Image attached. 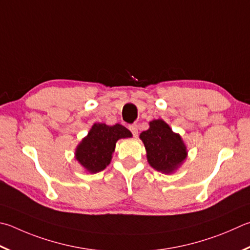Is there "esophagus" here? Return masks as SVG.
Returning <instances> with one entry per match:
<instances>
[{"mask_svg":"<svg viewBox=\"0 0 250 250\" xmlns=\"http://www.w3.org/2000/svg\"><path fill=\"white\" fill-rule=\"evenodd\" d=\"M129 129H130L131 132H132L133 137H134V138H137V137H138V134H139V131H138V125H131L129 126Z\"/></svg>","mask_w":250,"mask_h":250,"instance_id":"34e87169","label":"esophagus"}]
</instances>
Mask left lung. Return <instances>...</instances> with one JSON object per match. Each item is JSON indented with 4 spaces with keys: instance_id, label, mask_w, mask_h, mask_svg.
Returning a JSON list of instances; mask_svg holds the SVG:
<instances>
[{
    "instance_id": "8db88e82",
    "label": "left lung",
    "mask_w": 250,
    "mask_h": 250,
    "mask_svg": "<svg viewBox=\"0 0 250 250\" xmlns=\"http://www.w3.org/2000/svg\"><path fill=\"white\" fill-rule=\"evenodd\" d=\"M146 149L148 164L163 174H171L187 157V147L178 133L164 120L149 122V128L140 134Z\"/></svg>"
}]
</instances>
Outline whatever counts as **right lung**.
I'll list each match as a JSON object with an SVG mask.
<instances>
[{"instance_id": "right-lung-1", "label": "right lung", "mask_w": 250, "mask_h": 250, "mask_svg": "<svg viewBox=\"0 0 250 250\" xmlns=\"http://www.w3.org/2000/svg\"><path fill=\"white\" fill-rule=\"evenodd\" d=\"M131 137L132 133L119 124H94L76 147L75 158L90 174H96L110 164L117 141Z\"/></svg>"}]
</instances>
